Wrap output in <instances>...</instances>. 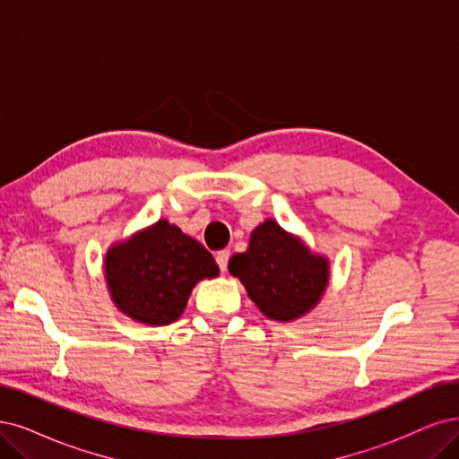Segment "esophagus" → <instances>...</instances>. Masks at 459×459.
Returning a JSON list of instances; mask_svg holds the SVG:
<instances>
[{"label":"esophagus","mask_w":459,"mask_h":459,"mask_svg":"<svg viewBox=\"0 0 459 459\" xmlns=\"http://www.w3.org/2000/svg\"><path fill=\"white\" fill-rule=\"evenodd\" d=\"M229 259H230V251L229 249H221L215 253V261L221 268V273H225L227 270V264H229Z\"/></svg>","instance_id":"esophagus-1"}]
</instances>
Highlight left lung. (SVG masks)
Wrapping results in <instances>:
<instances>
[{
  "label": "left lung",
  "instance_id": "obj_1",
  "mask_svg": "<svg viewBox=\"0 0 459 459\" xmlns=\"http://www.w3.org/2000/svg\"><path fill=\"white\" fill-rule=\"evenodd\" d=\"M249 299L274 321H291L308 314L325 293L329 261L316 255L297 236L266 219L251 232L247 251L229 261Z\"/></svg>",
  "mask_w": 459,
  "mask_h": 459
}]
</instances>
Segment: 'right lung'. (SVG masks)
I'll return each mask as SVG.
<instances>
[{
  "mask_svg": "<svg viewBox=\"0 0 459 459\" xmlns=\"http://www.w3.org/2000/svg\"><path fill=\"white\" fill-rule=\"evenodd\" d=\"M212 253L166 219L106 253V280L115 307L147 325L176 321L204 278H215Z\"/></svg>",
  "mask_w": 459,
  "mask_h": 459,
  "instance_id": "right-lung-1",
  "label": "right lung"
}]
</instances>
